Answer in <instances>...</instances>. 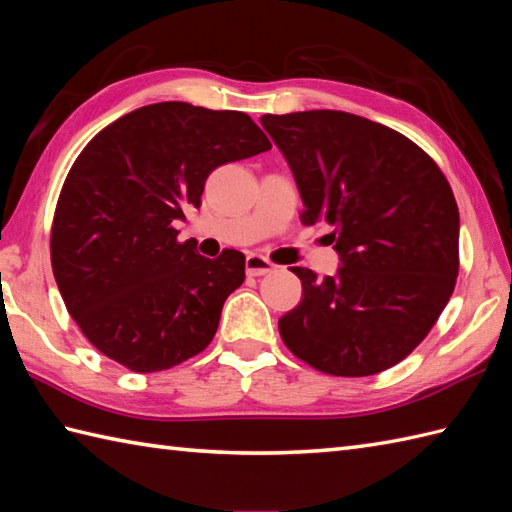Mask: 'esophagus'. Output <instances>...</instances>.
I'll use <instances>...</instances> for the list:
<instances>
[{"instance_id": "esophagus-1", "label": "esophagus", "mask_w": 512, "mask_h": 512, "mask_svg": "<svg viewBox=\"0 0 512 512\" xmlns=\"http://www.w3.org/2000/svg\"><path fill=\"white\" fill-rule=\"evenodd\" d=\"M274 269H276V265L260 254H247V258H245L247 276H265V274H271Z\"/></svg>"}]
</instances>
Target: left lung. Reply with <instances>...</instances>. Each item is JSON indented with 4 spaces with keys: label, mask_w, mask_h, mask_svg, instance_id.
<instances>
[{
    "label": "left lung",
    "mask_w": 512,
    "mask_h": 512,
    "mask_svg": "<svg viewBox=\"0 0 512 512\" xmlns=\"http://www.w3.org/2000/svg\"><path fill=\"white\" fill-rule=\"evenodd\" d=\"M298 184L304 225L326 221L342 260L302 280L278 320L295 357L333 377H368L403 361L445 309L458 278L460 214L431 157L399 131L346 111L260 118Z\"/></svg>",
    "instance_id": "obj_1"
}]
</instances>
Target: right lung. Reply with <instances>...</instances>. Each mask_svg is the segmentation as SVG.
Masks as SVG:
<instances>
[{
  "mask_svg": "<svg viewBox=\"0 0 512 512\" xmlns=\"http://www.w3.org/2000/svg\"><path fill=\"white\" fill-rule=\"evenodd\" d=\"M271 149L243 111L155 102L111 122L67 173L50 258L67 311L102 355L160 372L206 348L245 256L179 243L175 221L201 206L214 168Z\"/></svg>",
  "mask_w": 512,
  "mask_h": 512,
  "instance_id": "right-lung-1",
  "label": "right lung"
}]
</instances>
